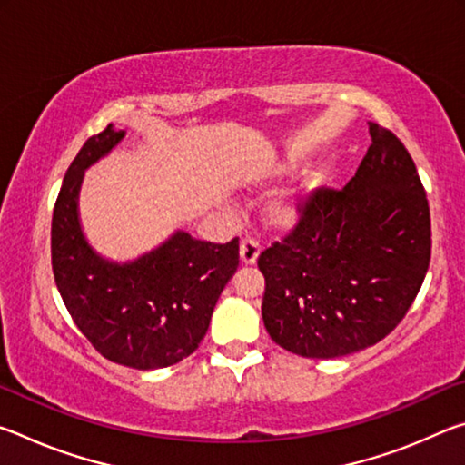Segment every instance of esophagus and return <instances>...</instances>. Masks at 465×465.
I'll list each match as a JSON object with an SVG mask.
<instances>
[{
	"label": "esophagus",
	"mask_w": 465,
	"mask_h": 465,
	"mask_svg": "<svg viewBox=\"0 0 465 465\" xmlns=\"http://www.w3.org/2000/svg\"><path fill=\"white\" fill-rule=\"evenodd\" d=\"M258 254H261V243L252 238H246L240 242V261L243 266L256 264Z\"/></svg>",
	"instance_id": "34e87169"
}]
</instances>
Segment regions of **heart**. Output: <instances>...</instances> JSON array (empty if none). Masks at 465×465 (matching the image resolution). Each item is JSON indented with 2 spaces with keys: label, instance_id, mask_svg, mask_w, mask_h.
Masks as SVG:
<instances>
[{
  "label": "heart",
  "instance_id": "b5f03b06",
  "mask_svg": "<svg viewBox=\"0 0 465 465\" xmlns=\"http://www.w3.org/2000/svg\"><path fill=\"white\" fill-rule=\"evenodd\" d=\"M291 168H293L291 166V162H277L272 163V166H266L264 170L258 172V174H254L252 183L264 184L272 178L287 174V172H291ZM316 186H318V174H313V172H305V174L297 180L295 186L287 188L285 193L274 196V199L266 204V211H264L266 223L279 232L293 230V227L302 222L305 204H308V201L312 199V194L316 193Z\"/></svg>",
  "mask_w": 465,
  "mask_h": 465
}]
</instances>
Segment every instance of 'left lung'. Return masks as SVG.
I'll list each match as a JSON object with an SVG mask.
<instances>
[{"label": "left lung", "instance_id": "1", "mask_svg": "<svg viewBox=\"0 0 465 465\" xmlns=\"http://www.w3.org/2000/svg\"><path fill=\"white\" fill-rule=\"evenodd\" d=\"M342 191L320 188L295 232L258 258L262 320L282 349L308 359L359 352L406 316L430 261V213L419 172L391 131Z\"/></svg>", "mask_w": 465, "mask_h": 465}]
</instances>
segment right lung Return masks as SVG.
<instances>
[{"mask_svg":"<svg viewBox=\"0 0 465 465\" xmlns=\"http://www.w3.org/2000/svg\"><path fill=\"white\" fill-rule=\"evenodd\" d=\"M124 135L108 124L75 155L54 203L51 261L63 303L94 349L113 363L149 371L180 363L201 344L219 295L238 271L240 243L201 242L176 230L133 261L96 252L80 219L84 174Z\"/></svg>","mask_w":465,"mask_h":465,"instance_id":"obj_1","label":"right lung"}]
</instances>
